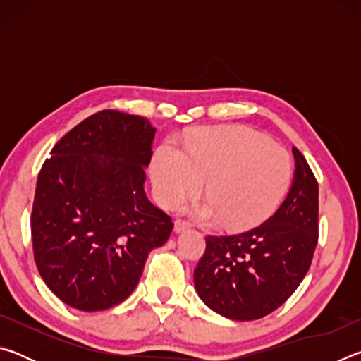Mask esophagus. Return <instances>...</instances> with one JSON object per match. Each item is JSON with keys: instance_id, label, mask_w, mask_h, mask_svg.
I'll return each instance as SVG.
<instances>
[{"instance_id": "34e87169", "label": "esophagus", "mask_w": 361, "mask_h": 361, "mask_svg": "<svg viewBox=\"0 0 361 361\" xmlns=\"http://www.w3.org/2000/svg\"><path fill=\"white\" fill-rule=\"evenodd\" d=\"M173 229H175L176 234H181V232H185V231L189 229V223L183 221V219H176Z\"/></svg>"}]
</instances>
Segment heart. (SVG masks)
Returning <instances> with one entry per match:
<instances>
[{"mask_svg":"<svg viewBox=\"0 0 361 361\" xmlns=\"http://www.w3.org/2000/svg\"><path fill=\"white\" fill-rule=\"evenodd\" d=\"M151 180L159 204L178 205L197 192L207 200L194 207L199 219H216L229 229L259 224L282 202L291 180L288 156L247 127H209L189 137L183 151L162 145L151 161Z\"/></svg>","mask_w":361,"mask_h":361,"instance_id":"1","label":"heart"}]
</instances>
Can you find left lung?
Returning <instances> with one entry per match:
<instances>
[{
    "mask_svg": "<svg viewBox=\"0 0 361 361\" xmlns=\"http://www.w3.org/2000/svg\"><path fill=\"white\" fill-rule=\"evenodd\" d=\"M293 183L282 205L258 228L205 239L194 286L207 307L237 322L280 307L307 274L319 240V185L296 148Z\"/></svg>",
    "mask_w": 361,
    "mask_h": 361,
    "instance_id": "8db88e82",
    "label": "left lung"
}]
</instances>
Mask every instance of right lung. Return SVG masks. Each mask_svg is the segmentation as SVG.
Masks as SVG:
<instances>
[{
    "label": "right lung",
    "instance_id": "right-lung-1",
    "mask_svg": "<svg viewBox=\"0 0 361 361\" xmlns=\"http://www.w3.org/2000/svg\"><path fill=\"white\" fill-rule=\"evenodd\" d=\"M156 129L105 109L54 146L38 175L32 212L36 267L71 307L99 312L132 295L151 250L173 223L149 202L145 169Z\"/></svg>",
    "mask_w": 361,
    "mask_h": 361
}]
</instances>
